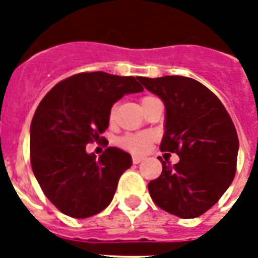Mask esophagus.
I'll return each instance as SVG.
<instances>
[{
  "label": "esophagus",
  "mask_w": 258,
  "mask_h": 258,
  "mask_svg": "<svg viewBox=\"0 0 258 258\" xmlns=\"http://www.w3.org/2000/svg\"><path fill=\"white\" fill-rule=\"evenodd\" d=\"M143 161H145V158L138 157V155H133V162L135 163V165H138V163H141V162Z\"/></svg>",
  "instance_id": "1"
}]
</instances>
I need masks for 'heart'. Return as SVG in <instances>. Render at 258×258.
Here are the masks:
<instances>
[{
	"label": "heart",
	"instance_id": "1",
	"mask_svg": "<svg viewBox=\"0 0 258 258\" xmlns=\"http://www.w3.org/2000/svg\"><path fill=\"white\" fill-rule=\"evenodd\" d=\"M157 97L154 96H145L142 99V105L147 104L149 101L154 100ZM113 115V108L111 111V115L109 116L112 117ZM154 141V135L150 133H138V134H128V135H124L123 138H120L119 141V145L123 147V149L128 150V151H133V153H145L146 150L149 149V146L151 145V142Z\"/></svg>",
	"mask_w": 258,
	"mask_h": 258
}]
</instances>
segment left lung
Masks as SVG:
<instances>
[{
  "label": "left lung",
  "mask_w": 258,
  "mask_h": 258,
  "mask_svg": "<svg viewBox=\"0 0 258 258\" xmlns=\"http://www.w3.org/2000/svg\"><path fill=\"white\" fill-rule=\"evenodd\" d=\"M165 104L161 150L176 153L174 166L149 183L157 206L179 218H196L218 202L236 175L238 137L220 99L194 79L141 78Z\"/></svg>",
  "instance_id": "obj_1"
}]
</instances>
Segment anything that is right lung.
<instances>
[{"instance_id":"right-lung-1","label":"right lung","mask_w":258,"mask_h":258,"mask_svg":"<svg viewBox=\"0 0 258 258\" xmlns=\"http://www.w3.org/2000/svg\"><path fill=\"white\" fill-rule=\"evenodd\" d=\"M141 78L84 72L62 80L38 104L30 124V163L46 198L66 216L87 218L104 210L133 165L128 153L108 147L99 159L89 142L108 128L111 108L143 91Z\"/></svg>"}]
</instances>
